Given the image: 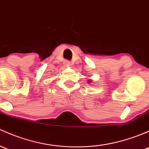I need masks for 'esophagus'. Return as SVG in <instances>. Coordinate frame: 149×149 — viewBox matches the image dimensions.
I'll use <instances>...</instances> for the list:
<instances>
[{
    "label": "esophagus",
    "mask_w": 149,
    "mask_h": 149,
    "mask_svg": "<svg viewBox=\"0 0 149 149\" xmlns=\"http://www.w3.org/2000/svg\"><path fill=\"white\" fill-rule=\"evenodd\" d=\"M64 65H65V67H70V65H71V63H70V62L68 61H64Z\"/></svg>",
    "instance_id": "1"
}]
</instances>
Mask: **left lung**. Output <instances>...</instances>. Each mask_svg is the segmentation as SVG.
I'll use <instances>...</instances> for the list:
<instances>
[{"label": "left lung", "mask_w": 149, "mask_h": 149, "mask_svg": "<svg viewBox=\"0 0 149 149\" xmlns=\"http://www.w3.org/2000/svg\"><path fill=\"white\" fill-rule=\"evenodd\" d=\"M88 83H89V84H90V83L91 82V80H88Z\"/></svg>", "instance_id": "1"}]
</instances>
